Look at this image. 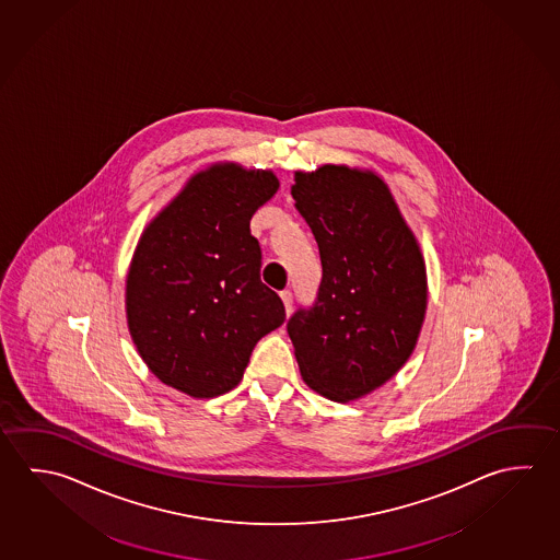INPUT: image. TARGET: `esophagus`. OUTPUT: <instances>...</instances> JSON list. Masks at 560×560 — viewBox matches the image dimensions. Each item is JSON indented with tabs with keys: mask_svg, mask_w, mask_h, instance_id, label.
<instances>
[{
	"mask_svg": "<svg viewBox=\"0 0 560 560\" xmlns=\"http://www.w3.org/2000/svg\"><path fill=\"white\" fill-rule=\"evenodd\" d=\"M281 301H283L284 313L291 314V311H293V293L291 291H283L281 293Z\"/></svg>",
	"mask_w": 560,
	"mask_h": 560,
	"instance_id": "34e87169",
	"label": "esophagus"
}]
</instances>
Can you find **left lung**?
I'll return each instance as SVG.
<instances>
[{
  "label": "left lung",
  "instance_id": "8db88e82",
  "mask_svg": "<svg viewBox=\"0 0 560 560\" xmlns=\"http://www.w3.org/2000/svg\"><path fill=\"white\" fill-rule=\"evenodd\" d=\"M294 207L318 244L323 281L287 323L303 382L336 402L389 382L411 358L427 313V266L392 190L370 168L296 171Z\"/></svg>",
  "mask_w": 560,
  "mask_h": 560
}]
</instances>
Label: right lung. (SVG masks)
<instances>
[{
    "instance_id": "right-lung-1",
    "label": "right lung",
    "mask_w": 560,
    "mask_h": 560,
    "mask_svg": "<svg viewBox=\"0 0 560 560\" xmlns=\"http://www.w3.org/2000/svg\"><path fill=\"white\" fill-rule=\"evenodd\" d=\"M277 188L273 171L214 163L143 230L126 277V316L159 382L195 399L232 392L256 343L284 323L249 232Z\"/></svg>"
}]
</instances>
